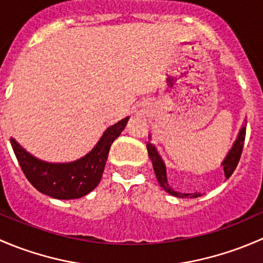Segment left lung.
<instances>
[{
	"mask_svg": "<svg viewBox=\"0 0 263 263\" xmlns=\"http://www.w3.org/2000/svg\"><path fill=\"white\" fill-rule=\"evenodd\" d=\"M246 126H247V119H245V122H243L242 127H240L239 132H238L237 139H235V141L233 142V146L230 147L229 151H228L227 156H225V159L221 163V166L222 169H224V173L227 178H229V177L232 176L233 172H234L235 168H237L238 163H239V159H240V155H242V150H243V144H245V139H246ZM148 140H151V135H148ZM146 147H147L148 158H150V160L153 161V168H154V172H155L156 179H158L159 184H160V187L163 188L165 192H168L169 195L174 196V197H179V198L200 197L201 193H197V192L181 193L174 191L173 188L169 185L168 179H166L165 163H164L160 154H159L158 150H156L155 145L151 144V142L148 141Z\"/></svg>",
	"mask_w": 263,
	"mask_h": 263,
	"instance_id": "left-lung-1",
	"label": "left lung"
}]
</instances>
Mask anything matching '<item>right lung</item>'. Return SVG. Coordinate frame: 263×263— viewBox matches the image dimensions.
Wrapping results in <instances>:
<instances>
[{
    "instance_id": "add662e5",
    "label": "right lung",
    "mask_w": 263,
    "mask_h": 263,
    "mask_svg": "<svg viewBox=\"0 0 263 263\" xmlns=\"http://www.w3.org/2000/svg\"><path fill=\"white\" fill-rule=\"evenodd\" d=\"M129 117L108 127L99 141L85 156L70 163H49L25 150L15 139H10L16 159L34 188L57 200H73L91 192L102 179L109 148L121 135Z\"/></svg>"
}]
</instances>
